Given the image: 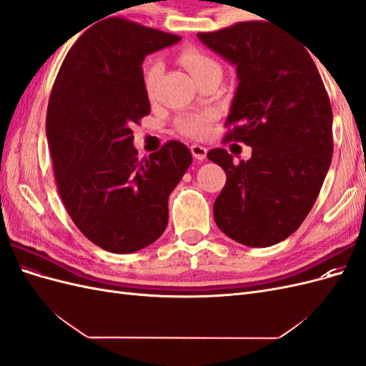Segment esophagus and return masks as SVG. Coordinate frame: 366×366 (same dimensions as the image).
<instances>
[{
	"instance_id": "34e87169",
	"label": "esophagus",
	"mask_w": 366,
	"mask_h": 366,
	"mask_svg": "<svg viewBox=\"0 0 366 366\" xmlns=\"http://www.w3.org/2000/svg\"><path fill=\"white\" fill-rule=\"evenodd\" d=\"M191 152L194 159L197 160H204L206 159V154H207V149L202 145H191Z\"/></svg>"
}]
</instances>
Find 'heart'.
<instances>
[{"label": "heart", "mask_w": 366, "mask_h": 366, "mask_svg": "<svg viewBox=\"0 0 366 366\" xmlns=\"http://www.w3.org/2000/svg\"><path fill=\"white\" fill-rule=\"evenodd\" d=\"M180 62L187 69V71L191 73L194 79L197 77L203 76L207 71L212 70H221L219 64L212 59L207 54L197 51V50H186L180 54ZM160 73V64L157 61L149 62V65L145 70V86L147 92L152 93L154 85H156L157 76ZM210 116L209 113L204 114H192V116H184L177 120V128L182 132V134L191 137V139H202L209 128L210 124Z\"/></svg>", "instance_id": "b5f03b06"}]
</instances>
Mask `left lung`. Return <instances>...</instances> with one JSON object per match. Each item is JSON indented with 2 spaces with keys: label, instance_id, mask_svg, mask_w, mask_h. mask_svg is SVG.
<instances>
[{
  "label": "left lung",
  "instance_id": "8db88e82",
  "mask_svg": "<svg viewBox=\"0 0 366 366\" xmlns=\"http://www.w3.org/2000/svg\"><path fill=\"white\" fill-rule=\"evenodd\" d=\"M267 21L197 35L237 67L226 119L234 129L226 140L250 147L252 157L234 163L215 148L207 159L226 172L215 223L249 247L278 244L301 226L333 156V112L316 65L305 47Z\"/></svg>",
  "mask_w": 366,
  "mask_h": 366
}]
</instances>
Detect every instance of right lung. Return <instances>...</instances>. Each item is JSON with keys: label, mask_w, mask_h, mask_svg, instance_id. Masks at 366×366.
<instances>
[{"label": "right lung", "mask_w": 366, "mask_h": 366, "mask_svg": "<svg viewBox=\"0 0 366 366\" xmlns=\"http://www.w3.org/2000/svg\"><path fill=\"white\" fill-rule=\"evenodd\" d=\"M182 38L108 18L65 56L47 108V142L62 203L82 234L112 253L152 244L168 226V198L192 163L171 140L139 160L132 125L151 112L142 64Z\"/></svg>", "instance_id": "obj_1"}]
</instances>
